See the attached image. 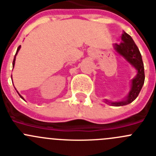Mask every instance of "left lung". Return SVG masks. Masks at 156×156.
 <instances>
[{
	"mask_svg": "<svg viewBox=\"0 0 156 156\" xmlns=\"http://www.w3.org/2000/svg\"><path fill=\"white\" fill-rule=\"evenodd\" d=\"M115 49L138 71L136 76L132 80V88L126 99L120 102H115V103H110L106 100V102L110 103L112 106H121L131 103L139 96V92L145 81V72H144V65L142 62V55L133 38L128 34L126 32L122 34V42L119 44H115Z\"/></svg>",
	"mask_w": 156,
	"mask_h": 156,
	"instance_id": "1",
	"label": "left lung"
}]
</instances>
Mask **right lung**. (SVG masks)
I'll return each mask as SVG.
<instances>
[{
  "instance_id": "obj_1",
  "label": "right lung",
  "mask_w": 156,
  "mask_h": 156,
  "mask_svg": "<svg viewBox=\"0 0 156 156\" xmlns=\"http://www.w3.org/2000/svg\"><path fill=\"white\" fill-rule=\"evenodd\" d=\"M20 46H19L18 47H17V52H16V54H15V56H14V60H13V67H14V63H15V59H16V55L17 54V53H18V51H19V50H20ZM19 94V93H18ZM19 96H20V98H22V99H23V97H22L21 96H20V94H19Z\"/></svg>"
}]
</instances>
